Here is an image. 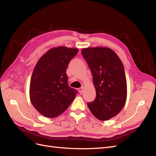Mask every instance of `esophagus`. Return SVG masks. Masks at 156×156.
I'll list each match as a JSON object with an SVG mask.
<instances>
[{"label":"esophagus","mask_w":156,"mask_h":156,"mask_svg":"<svg viewBox=\"0 0 156 156\" xmlns=\"http://www.w3.org/2000/svg\"><path fill=\"white\" fill-rule=\"evenodd\" d=\"M83 89H84V87H81V88H78V90H79V93L80 94H83Z\"/></svg>","instance_id":"obj_1"}]
</instances>
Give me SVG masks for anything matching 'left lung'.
<instances>
[{"label":"left lung","instance_id":"8db88e82","mask_svg":"<svg viewBox=\"0 0 156 156\" xmlns=\"http://www.w3.org/2000/svg\"><path fill=\"white\" fill-rule=\"evenodd\" d=\"M81 54L92 74L96 96L87 105L100 120L115 116L123 108L127 98L124 65L118 55L107 48L83 49Z\"/></svg>","mask_w":156,"mask_h":156}]
</instances>
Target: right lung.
<instances>
[{
  "label": "right lung",
  "instance_id": "obj_1",
  "mask_svg": "<svg viewBox=\"0 0 156 156\" xmlns=\"http://www.w3.org/2000/svg\"><path fill=\"white\" fill-rule=\"evenodd\" d=\"M78 49L58 47L45 53L34 68L30 83V99L40 114L55 118L63 113L77 91L69 87L66 73Z\"/></svg>",
  "mask_w": 156,
  "mask_h": 156
}]
</instances>
